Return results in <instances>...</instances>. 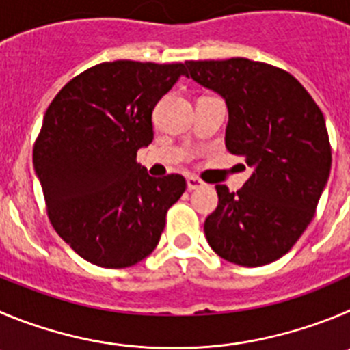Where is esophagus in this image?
Listing matches in <instances>:
<instances>
[{"label": "esophagus", "mask_w": 350, "mask_h": 350, "mask_svg": "<svg viewBox=\"0 0 350 350\" xmlns=\"http://www.w3.org/2000/svg\"><path fill=\"white\" fill-rule=\"evenodd\" d=\"M205 183L202 181V179L195 178V176H188L186 178V186H188V190H197V188H200V186H204Z\"/></svg>", "instance_id": "esophagus-1"}]
</instances>
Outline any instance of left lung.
<instances>
[{
	"mask_svg": "<svg viewBox=\"0 0 350 350\" xmlns=\"http://www.w3.org/2000/svg\"><path fill=\"white\" fill-rule=\"evenodd\" d=\"M190 77L224 98L226 148L252 176L205 219L211 249L228 262L257 267L292 249L314 217L332 169L325 117L286 70L249 58L186 62Z\"/></svg>",
	"mask_w": 350,
	"mask_h": 350,
	"instance_id": "1",
	"label": "left lung"
}]
</instances>
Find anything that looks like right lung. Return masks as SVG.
Wrapping results in <instances>:
<instances>
[{
    "instance_id": "right-lung-1",
    "label": "right lung",
    "mask_w": 350,
    "mask_h": 350,
    "mask_svg": "<svg viewBox=\"0 0 350 350\" xmlns=\"http://www.w3.org/2000/svg\"><path fill=\"white\" fill-rule=\"evenodd\" d=\"M185 64L116 60L68 81L48 107L32 150L48 217L74 252L100 267H129L153 252L179 174L152 178L136 153L153 139L152 112Z\"/></svg>"
}]
</instances>
